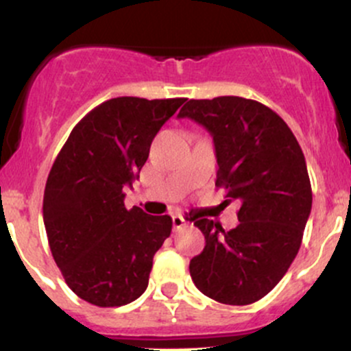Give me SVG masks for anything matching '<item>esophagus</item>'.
I'll use <instances>...</instances> for the list:
<instances>
[{
  "label": "esophagus",
  "mask_w": 351,
  "mask_h": 351,
  "mask_svg": "<svg viewBox=\"0 0 351 351\" xmlns=\"http://www.w3.org/2000/svg\"><path fill=\"white\" fill-rule=\"evenodd\" d=\"M171 219H173V228H175V230L184 228V226L188 225V221L182 217V215H173Z\"/></svg>",
  "instance_id": "34e87169"
}]
</instances>
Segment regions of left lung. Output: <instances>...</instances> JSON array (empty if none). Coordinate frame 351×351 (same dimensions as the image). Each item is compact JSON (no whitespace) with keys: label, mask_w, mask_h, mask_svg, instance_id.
<instances>
[{"label":"left lung","mask_w":351,"mask_h":351,"mask_svg":"<svg viewBox=\"0 0 351 351\" xmlns=\"http://www.w3.org/2000/svg\"><path fill=\"white\" fill-rule=\"evenodd\" d=\"M178 118L195 119L213 136L217 186L241 203L238 226L195 219L205 248L190 261L203 295L225 305H250L268 295L293 263L311 211L306 161L278 114L255 99H190ZM228 202V199H226Z\"/></svg>","instance_id":"1"}]
</instances>
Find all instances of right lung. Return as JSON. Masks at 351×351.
<instances>
[{
    "label": "right lung",
    "instance_id": "right-lung-1",
    "mask_svg": "<svg viewBox=\"0 0 351 351\" xmlns=\"http://www.w3.org/2000/svg\"><path fill=\"white\" fill-rule=\"evenodd\" d=\"M183 103L108 99L73 128L53 163L43 198L49 250L68 287L91 305L123 306L148 287L173 221L126 210L123 188L140 176L153 138Z\"/></svg>",
    "mask_w": 351,
    "mask_h": 351
}]
</instances>
